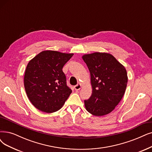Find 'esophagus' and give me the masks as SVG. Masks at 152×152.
<instances>
[{"label": "esophagus", "mask_w": 152, "mask_h": 152, "mask_svg": "<svg viewBox=\"0 0 152 152\" xmlns=\"http://www.w3.org/2000/svg\"><path fill=\"white\" fill-rule=\"evenodd\" d=\"M81 86H82L81 84V83H78L77 85L75 86L74 88H75V89L76 91H78V90H80V89L81 88Z\"/></svg>", "instance_id": "esophagus-1"}]
</instances>
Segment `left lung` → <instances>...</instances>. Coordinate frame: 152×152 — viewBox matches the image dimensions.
<instances>
[{
  "label": "left lung",
  "mask_w": 152,
  "mask_h": 152,
  "mask_svg": "<svg viewBox=\"0 0 152 152\" xmlns=\"http://www.w3.org/2000/svg\"><path fill=\"white\" fill-rule=\"evenodd\" d=\"M82 58L91 75L92 94L85 100L89 113L96 116L108 115L118 104L128 83L126 70L113 55L106 53L85 54Z\"/></svg>",
  "instance_id": "1"
}]
</instances>
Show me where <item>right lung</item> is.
<instances>
[{"label":"right lung","mask_w":152,"mask_h":152,"mask_svg":"<svg viewBox=\"0 0 152 152\" xmlns=\"http://www.w3.org/2000/svg\"><path fill=\"white\" fill-rule=\"evenodd\" d=\"M73 55L46 50L29 62L24 75V88L35 108L51 113L63 107L72 90L66 85L62 69Z\"/></svg>","instance_id":"obj_1"}]
</instances>
